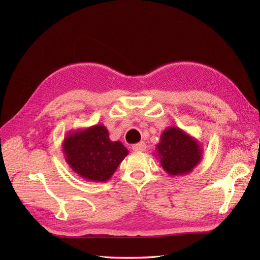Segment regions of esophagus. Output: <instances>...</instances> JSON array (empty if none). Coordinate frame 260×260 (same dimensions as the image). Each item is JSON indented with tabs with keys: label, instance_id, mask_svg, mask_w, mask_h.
<instances>
[{
	"label": "esophagus",
	"instance_id": "obj_1",
	"mask_svg": "<svg viewBox=\"0 0 260 260\" xmlns=\"http://www.w3.org/2000/svg\"><path fill=\"white\" fill-rule=\"evenodd\" d=\"M132 149L135 152H144L146 149V144L144 142H140L138 144L132 145Z\"/></svg>",
	"mask_w": 260,
	"mask_h": 260
}]
</instances>
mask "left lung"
Wrapping results in <instances>:
<instances>
[{
    "instance_id": "obj_1",
    "label": "left lung",
    "mask_w": 260,
    "mask_h": 260,
    "mask_svg": "<svg viewBox=\"0 0 260 260\" xmlns=\"http://www.w3.org/2000/svg\"><path fill=\"white\" fill-rule=\"evenodd\" d=\"M154 155L169 176L177 177L190 174L198 166L203 158V149L199 141L185 131L169 127L161 133Z\"/></svg>"
}]
</instances>
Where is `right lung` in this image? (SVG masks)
Masks as SVG:
<instances>
[{
  "mask_svg": "<svg viewBox=\"0 0 260 260\" xmlns=\"http://www.w3.org/2000/svg\"><path fill=\"white\" fill-rule=\"evenodd\" d=\"M65 160L76 174L92 182H105L129 151L120 141H111L103 124L72 130L62 142Z\"/></svg>",
  "mask_w": 260,
  "mask_h": 260,
  "instance_id": "right-lung-1",
  "label": "right lung"
}]
</instances>
